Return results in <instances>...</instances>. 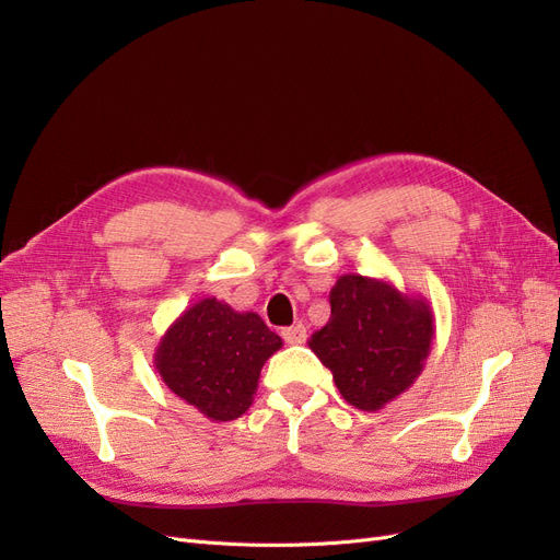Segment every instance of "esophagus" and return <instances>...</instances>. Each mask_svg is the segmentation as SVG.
Wrapping results in <instances>:
<instances>
[{"instance_id":"34e87169","label":"esophagus","mask_w":560,"mask_h":560,"mask_svg":"<svg viewBox=\"0 0 560 560\" xmlns=\"http://www.w3.org/2000/svg\"><path fill=\"white\" fill-rule=\"evenodd\" d=\"M282 338H284V341L290 343V346H301L303 341H306V327H303L301 322H299V325L284 327V329H282Z\"/></svg>"}]
</instances>
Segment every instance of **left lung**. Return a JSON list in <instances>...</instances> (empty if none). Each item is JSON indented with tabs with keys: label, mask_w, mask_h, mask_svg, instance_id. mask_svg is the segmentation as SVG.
I'll list each match as a JSON object with an SVG mask.
<instances>
[{
	"label": "left lung",
	"mask_w": 560,
	"mask_h": 560,
	"mask_svg": "<svg viewBox=\"0 0 560 560\" xmlns=\"http://www.w3.org/2000/svg\"><path fill=\"white\" fill-rule=\"evenodd\" d=\"M329 303L331 317L308 346L348 404L378 411L425 369L434 338L430 301L387 280L346 273L331 287Z\"/></svg>",
	"instance_id": "8db88e82"
}]
</instances>
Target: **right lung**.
Wrapping results in <instances>:
<instances>
[{
    "instance_id": "obj_1",
    "label": "right lung",
    "mask_w": 560,
    "mask_h": 560,
    "mask_svg": "<svg viewBox=\"0 0 560 560\" xmlns=\"http://www.w3.org/2000/svg\"><path fill=\"white\" fill-rule=\"evenodd\" d=\"M280 348L282 338L257 313H238L210 296L167 327L154 366L179 399L210 420L226 422L249 409L261 366Z\"/></svg>"
}]
</instances>
